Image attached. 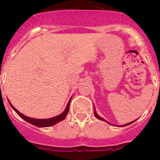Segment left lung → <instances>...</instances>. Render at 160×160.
Listing matches in <instances>:
<instances>
[{"mask_svg":"<svg viewBox=\"0 0 160 160\" xmlns=\"http://www.w3.org/2000/svg\"><path fill=\"white\" fill-rule=\"evenodd\" d=\"M94 116H95L96 118H98V119H100V120H102V121H105V122H107L108 124H111V125H112V124H111V122H107V120H105V119H104V118H102V117H100L99 115H98V114H97V112H96L95 108H94ZM136 120H137V119H136ZM135 122V121H132V122H128V123L125 124V125H120V126H118V127H125V126H128V125H130V124L133 123V122Z\"/></svg>","mask_w":160,"mask_h":160,"instance_id":"left-lung-1","label":"left lung"}]
</instances>
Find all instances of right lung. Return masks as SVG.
I'll return each mask as SVG.
<instances>
[{
    "instance_id": "add662e5",
    "label": "right lung",
    "mask_w": 160,
    "mask_h": 160,
    "mask_svg": "<svg viewBox=\"0 0 160 160\" xmlns=\"http://www.w3.org/2000/svg\"><path fill=\"white\" fill-rule=\"evenodd\" d=\"M71 98H72V97L70 98V100H69V102H68V103H67V106H66V109H65V111H63L62 114H58V115H57V116L53 117V118H44V119L32 118H30V117L25 116V115H24L23 114H22L21 112H19V111H18V110H17V109L15 108V107H14L12 104H11L10 102L8 101V102H9V104H10L11 107H12L14 111H16L17 114H18V115L21 117V118H23L25 121H26V122L32 124V125L36 126V127H38V128H48V127H51V126L55 125L56 123L61 122V121H62V120H64L65 118H66V115H67V114H68V111H69V108H70V101H71Z\"/></svg>"
}]
</instances>
